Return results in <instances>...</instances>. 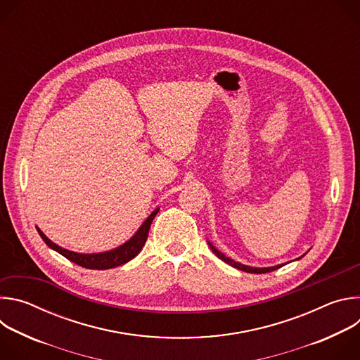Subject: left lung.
<instances>
[{"mask_svg": "<svg viewBox=\"0 0 360 360\" xmlns=\"http://www.w3.org/2000/svg\"><path fill=\"white\" fill-rule=\"evenodd\" d=\"M208 245H210V248L212 249V252L218 256V258L221 259V261H224L225 264H228V265H231V266H233V268H236V269H239V271H243V272H248V274H266V272H272V271H276V269H279V268H282L285 264H281V265H276V266H268V268H255V266H248V265H243V264H240V262H236V261H233V259H231V258H228L226 255H224L221 250H218L210 240H208ZM304 255H302L300 258H303ZM300 258H297V259H300Z\"/></svg>", "mask_w": 360, "mask_h": 360, "instance_id": "8db88e82", "label": "left lung"}]
</instances>
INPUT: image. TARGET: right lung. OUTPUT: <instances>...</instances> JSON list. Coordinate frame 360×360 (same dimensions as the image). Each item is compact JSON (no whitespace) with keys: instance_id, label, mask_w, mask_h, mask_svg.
<instances>
[{"instance_id":"1","label":"right lung","mask_w":360,"mask_h":360,"mask_svg":"<svg viewBox=\"0 0 360 360\" xmlns=\"http://www.w3.org/2000/svg\"><path fill=\"white\" fill-rule=\"evenodd\" d=\"M160 208H157L153 211L143 222L142 225L138 228V231L131 236V239H128L125 243L120 245L115 249L111 250H105V252H98V253H78V252H72L68 250L65 248L58 246L57 243H54L51 239H48L44 232L37 226V231L39 233V236L42 238V240L51 248L54 249L56 252L61 253L63 256H65L67 259H70L71 262L86 268V269H111V268H117L121 266L127 262H129L131 259H134L135 256L141 252V249L143 248L146 238H148V232H149V226L155 218V215L158 214Z\"/></svg>"}]
</instances>
